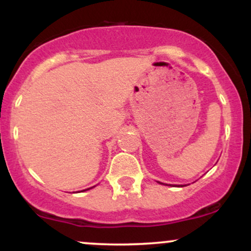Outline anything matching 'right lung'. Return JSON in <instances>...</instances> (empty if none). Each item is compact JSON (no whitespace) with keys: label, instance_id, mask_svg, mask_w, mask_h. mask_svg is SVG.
<instances>
[{"label":"right lung","instance_id":"right-lung-1","mask_svg":"<svg viewBox=\"0 0 251 251\" xmlns=\"http://www.w3.org/2000/svg\"><path fill=\"white\" fill-rule=\"evenodd\" d=\"M87 190H88V189H87Z\"/></svg>","mask_w":251,"mask_h":251}]
</instances>
